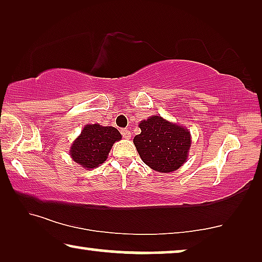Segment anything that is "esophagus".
Instances as JSON below:
<instances>
[{"label":"esophagus","mask_w":262,"mask_h":262,"mask_svg":"<svg viewBox=\"0 0 262 262\" xmlns=\"http://www.w3.org/2000/svg\"><path fill=\"white\" fill-rule=\"evenodd\" d=\"M121 135H123L124 138H130L131 137V132L126 130V128H123V130H121Z\"/></svg>","instance_id":"34e87169"}]
</instances>
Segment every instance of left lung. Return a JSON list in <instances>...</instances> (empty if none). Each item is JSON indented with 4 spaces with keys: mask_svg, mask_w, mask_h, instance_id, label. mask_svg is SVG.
<instances>
[{
    "mask_svg": "<svg viewBox=\"0 0 262 262\" xmlns=\"http://www.w3.org/2000/svg\"><path fill=\"white\" fill-rule=\"evenodd\" d=\"M141 135L134 138L136 149L143 160L154 170L169 173L186 162L191 146V136L187 128L154 116L139 123Z\"/></svg>",
    "mask_w": 262,
    "mask_h": 262,
    "instance_id": "left-lung-1",
    "label": "left lung"
}]
</instances>
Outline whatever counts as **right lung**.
<instances>
[{"label":"right lung","instance_id":"add662e5","mask_svg":"<svg viewBox=\"0 0 262 262\" xmlns=\"http://www.w3.org/2000/svg\"><path fill=\"white\" fill-rule=\"evenodd\" d=\"M119 139L121 135L116 127H103L98 124L87 125L80 137L74 142L70 155L75 162L92 169L105 162L113 143Z\"/></svg>","mask_w":262,"mask_h":262}]
</instances>
